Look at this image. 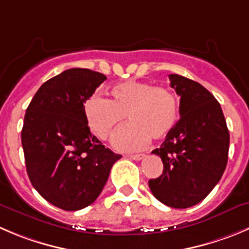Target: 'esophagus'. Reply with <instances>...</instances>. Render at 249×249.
I'll return each mask as SVG.
<instances>
[{
    "mask_svg": "<svg viewBox=\"0 0 249 249\" xmlns=\"http://www.w3.org/2000/svg\"><path fill=\"white\" fill-rule=\"evenodd\" d=\"M129 158L134 159V160H141L142 158H144V154H131L129 156Z\"/></svg>",
    "mask_w": 249,
    "mask_h": 249,
    "instance_id": "esophagus-1",
    "label": "esophagus"
}]
</instances>
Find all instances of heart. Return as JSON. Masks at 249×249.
I'll return each instance as SVG.
<instances>
[{
  "instance_id": "b5f03b06",
  "label": "heart",
  "mask_w": 249,
  "mask_h": 249,
  "mask_svg": "<svg viewBox=\"0 0 249 249\" xmlns=\"http://www.w3.org/2000/svg\"><path fill=\"white\" fill-rule=\"evenodd\" d=\"M109 100L93 95L85 102V118L91 131L100 140H108L127 117L113 137L118 151L132 152L147 146L149 140H160L175 127L178 119V101L164 86L126 81L110 89Z\"/></svg>"
}]
</instances>
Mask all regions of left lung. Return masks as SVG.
<instances>
[{
	"label": "left lung",
	"instance_id": "1",
	"mask_svg": "<svg viewBox=\"0 0 249 249\" xmlns=\"http://www.w3.org/2000/svg\"><path fill=\"white\" fill-rule=\"evenodd\" d=\"M169 79L180 96V119L152 151L164 166L148 185L159 202L183 209L203 201L219 182L228 164L230 135L220 105L206 88L178 74Z\"/></svg>",
	"mask_w": 249,
	"mask_h": 249
}]
</instances>
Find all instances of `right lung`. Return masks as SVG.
I'll return each instance as SVG.
<instances>
[{
    "label": "right lung",
    "mask_w": 249,
    "mask_h": 249,
    "mask_svg": "<svg viewBox=\"0 0 249 249\" xmlns=\"http://www.w3.org/2000/svg\"><path fill=\"white\" fill-rule=\"evenodd\" d=\"M98 71L71 68L42 84L26 108L21 130L30 182L63 211L90 206L122 158L92 136L85 102L106 80Z\"/></svg>",
    "instance_id": "1"
}]
</instances>
